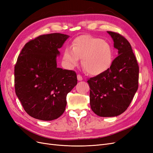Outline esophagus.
<instances>
[{
    "label": "esophagus",
    "mask_w": 153,
    "mask_h": 153,
    "mask_svg": "<svg viewBox=\"0 0 153 153\" xmlns=\"http://www.w3.org/2000/svg\"><path fill=\"white\" fill-rule=\"evenodd\" d=\"M77 79L79 81H82L83 80V78L80 75H77Z\"/></svg>",
    "instance_id": "1"
}]
</instances>
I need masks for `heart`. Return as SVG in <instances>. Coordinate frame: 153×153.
<instances>
[{
	"instance_id": "obj_1",
	"label": "heart",
	"mask_w": 153,
	"mask_h": 153,
	"mask_svg": "<svg viewBox=\"0 0 153 153\" xmlns=\"http://www.w3.org/2000/svg\"><path fill=\"white\" fill-rule=\"evenodd\" d=\"M62 59L69 68L78 65L79 59H82L85 71L91 75H98L112 65L113 55L106 41L90 35H82L73 41L71 48L64 49Z\"/></svg>"
}]
</instances>
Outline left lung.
<instances>
[{"label": "left lung", "instance_id": "obj_1", "mask_svg": "<svg viewBox=\"0 0 153 153\" xmlns=\"http://www.w3.org/2000/svg\"><path fill=\"white\" fill-rule=\"evenodd\" d=\"M118 50V56L107 70L88 80L92 110L100 117H114L126 110L138 87L139 67L128 41L107 31Z\"/></svg>", "mask_w": 153, "mask_h": 153}]
</instances>
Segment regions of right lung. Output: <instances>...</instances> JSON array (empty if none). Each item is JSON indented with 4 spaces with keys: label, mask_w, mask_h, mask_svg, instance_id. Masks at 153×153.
<instances>
[{
    "label": "right lung",
    "mask_w": 153,
    "mask_h": 153,
    "mask_svg": "<svg viewBox=\"0 0 153 153\" xmlns=\"http://www.w3.org/2000/svg\"><path fill=\"white\" fill-rule=\"evenodd\" d=\"M66 34L41 35L27 43L15 66V92L25 112L42 121L64 113L66 96L77 84L76 73L57 67Z\"/></svg>",
    "instance_id": "add662e5"
}]
</instances>
